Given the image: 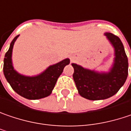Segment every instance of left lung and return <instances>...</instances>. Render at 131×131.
I'll return each mask as SVG.
<instances>
[{"label":"left lung","instance_id":"8db88e82","mask_svg":"<svg viewBox=\"0 0 131 131\" xmlns=\"http://www.w3.org/2000/svg\"><path fill=\"white\" fill-rule=\"evenodd\" d=\"M104 35L114 48V60L107 73L84 68L72 64L73 75L79 95L89 100H102L115 95L126 81L128 75V61L120 38L110 32Z\"/></svg>","mask_w":131,"mask_h":131}]
</instances>
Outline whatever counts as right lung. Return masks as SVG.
I'll list each match as a JSON object with an SVG mask.
<instances>
[{
  "label": "right lung",
  "mask_w": 131,
  "mask_h": 131,
  "mask_svg": "<svg viewBox=\"0 0 131 131\" xmlns=\"http://www.w3.org/2000/svg\"><path fill=\"white\" fill-rule=\"evenodd\" d=\"M18 36L14 38L9 49L5 54L4 74L6 81L18 94L27 99L35 100L50 96L64 67L70 64V59L65 58L56 64L50 66L37 75H21L14 69L12 61L13 46Z\"/></svg>",
  "instance_id": "obj_1"
}]
</instances>
